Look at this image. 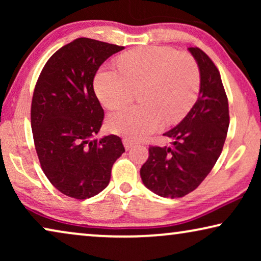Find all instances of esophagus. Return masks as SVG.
Instances as JSON below:
<instances>
[{
	"label": "esophagus",
	"instance_id": "obj_1",
	"mask_svg": "<svg viewBox=\"0 0 261 261\" xmlns=\"http://www.w3.org/2000/svg\"><path fill=\"white\" fill-rule=\"evenodd\" d=\"M122 142H123V146H124V148H126V149H129L135 145L133 141L129 140V139H123Z\"/></svg>",
	"mask_w": 261,
	"mask_h": 261
}]
</instances>
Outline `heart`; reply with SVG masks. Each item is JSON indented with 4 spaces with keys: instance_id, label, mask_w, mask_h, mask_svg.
I'll use <instances>...</instances> for the list:
<instances>
[{
    "instance_id": "b5f03b06",
    "label": "heart",
    "mask_w": 261,
    "mask_h": 261,
    "mask_svg": "<svg viewBox=\"0 0 261 261\" xmlns=\"http://www.w3.org/2000/svg\"><path fill=\"white\" fill-rule=\"evenodd\" d=\"M120 70L103 66L96 73L94 89L109 109L130 102L142 88L145 105L126 107L108 117V128L129 140H142L162 127L177 122L190 112L199 91V71L191 57L164 46L130 49L119 58Z\"/></svg>"
}]
</instances>
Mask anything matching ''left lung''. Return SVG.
Masks as SVG:
<instances>
[{
	"mask_svg": "<svg viewBox=\"0 0 261 261\" xmlns=\"http://www.w3.org/2000/svg\"><path fill=\"white\" fill-rule=\"evenodd\" d=\"M199 69L201 85L188 115L164 135L171 147L151 146L140 169L145 187L162 197H183L204 180L222 152L229 126L228 98L219 70L198 47H189Z\"/></svg>",
	"mask_w": 261,
	"mask_h": 261,
	"instance_id": "8db88e82",
	"label": "left lung"
}]
</instances>
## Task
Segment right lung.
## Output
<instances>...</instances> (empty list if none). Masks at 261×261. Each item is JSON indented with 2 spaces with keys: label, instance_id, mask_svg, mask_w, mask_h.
<instances>
[{
  "label": "right lung",
  "instance_id": "obj_1",
  "mask_svg": "<svg viewBox=\"0 0 261 261\" xmlns=\"http://www.w3.org/2000/svg\"><path fill=\"white\" fill-rule=\"evenodd\" d=\"M117 46L78 38L45 64L35 85L31 124L41 169L57 190L87 199L108 187L112 167L124 152L116 135L96 139L105 112L94 78Z\"/></svg>",
  "mask_w": 261,
  "mask_h": 261
}]
</instances>
